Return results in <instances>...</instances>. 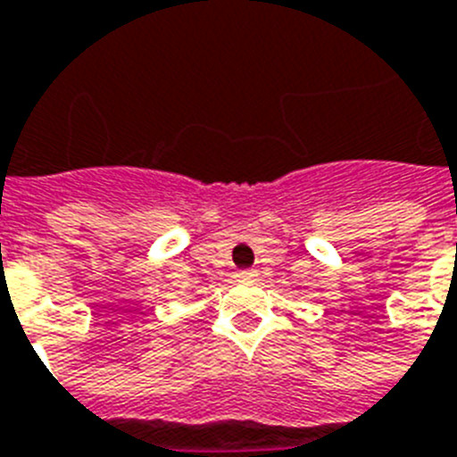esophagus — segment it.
<instances>
[{
	"instance_id": "1",
	"label": "esophagus",
	"mask_w": 457,
	"mask_h": 457,
	"mask_svg": "<svg viewBox=\"0 0 457 457\" xmlns=\"http://www.w3.org/2000/svg\"><path fill=\"white\" fill-rule=\"evenodd\" d=\"M253 277H258L255 270H239V272H237V279H253Z\"/></svg>"
}]
</instances>
